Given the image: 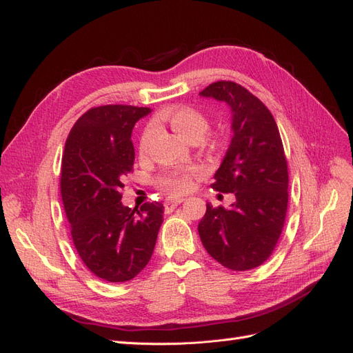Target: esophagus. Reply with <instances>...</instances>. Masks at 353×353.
<instances>
[{"label": "esophagus", "mask_w": 353, "mask_h": 353, "mask_svg": "<svg viewBox=\"0 0 353 353\" xmlns=\"http://www.w3.org/2000/svg\"><path fill=\"white\" fill-rule=\"evenodd\" d=\"M185 199H183V197H169V199H166L165 200V212L166 213H169V212H172L178 205H181V203H183Z\"/></svg>", "instance_id": "esophagus-1"}]
</instances>
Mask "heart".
Listing matches in <instances>:
<instances>
[{
  "mask_svg": "<svg viewBox=\"0 0 353 353\" xmlns=\"http://www.w3.org/2000/svg\"><path fill=\"white\" fill-rule=\"evenodd\" d=\"M154 126L168 125L170 130L188 141L201 140L209 128L208 117L200 110L188 105H178L160 112L153 121ZM154 138V128L147 126L140 138V153L145 154ZM199 172L196 166H176L168 169L159 176L157 183L169 194H184L193 185V176Z\"/></svg>",
  "mask_w": 353,
  "mask_h": 353,
  "instance_id": "obj_1",
  "label": "heart"
}]
</instances>
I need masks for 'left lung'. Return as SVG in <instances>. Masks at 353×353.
Here are the masks:
<instances>
[{
    "instance_id": "1",
    "label": "left lung",
    "mask_w": 353,
    "mask_h": 353,
    "mask_svg": "<svg viewBox=\"0 0 353 353\" xmlns=\"http://www.w3.org/2000/svg\"><path fill=\"white\" fill-rule=\"evenodd\" d=\"M200 95L231 109V144L212 187L236 201L228 209L208 203L199 236L222 266L249 271L272 254L285 221L288 172L279 126L268 108L236 82H213Z\"/></svg>"
}]
</instances>
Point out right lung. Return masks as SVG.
I'll use <instances>...</instances> for the list:
<instances>
[{
	"label": "right lung",
	"mask_w": 353,
	"mask_h": 353,
	"mask_svg": "<svg viewBox=\"0 0 353 353\" xmlns=\"http://www.w3.org/2000/svg\"><path fill=\"white\" fill-rule=\"evenodd\" d=\"M152 110L109 104L85 112L69 132L61 159L60 193L72 240L85 266L109 283L130 281L150 261L163 205H122L132 172L134 125Z\"/></svg>",
	"instance_id": "right-lung-1"
}]
</instances>
